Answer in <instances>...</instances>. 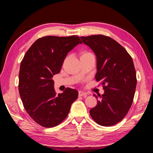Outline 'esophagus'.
I'll list each match as a JSON object with an SVG mask.
<instances>
[{"instance_id": "esophagus-1", "label": "esophagus", "mask_w": 153, "mask_h": 153, "mask_svg": "<svg viewBox=\"0 0 153 153\" xmlns=\"http://www.w3.org/2000/svg\"><path fill=\"white\" fill-rule=\"evenodd\" d=\"M87 93L83 91H79V97H83V96H86Z\"/></svg>"}]
</instances>
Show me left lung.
Instances as JSON below:
<instances>
[{
	"mask_svg": "<svg viewBox=\"0 0 153 153\" xmlns=\"http://www.w3.org/2000/svg\"><path fill=\"white\" fill-rule=\"evenodd\" d=\"M97 57V81H101L104 94H94L97 105L90 111L93 120L102 126L120 122L132 104L136 88V73L131 56L122 46L103 35L82 36Z\"/></svg>",
	"mask_w": 153,
	"mask_h": 153,
	"instance_id": "8db88e82",
	"label": "left lung"
}]
</instances>
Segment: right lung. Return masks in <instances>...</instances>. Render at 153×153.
Listing matches in <instances>:
<instances>
[{
  "label": "right lung",
  "mask_w": 153,
  "mask_h": 153,
  "mask_svg": "<svg viewBox=\"0 0 153 153\" xmlns=\"http://www.w3.org/2000/svg\"><path fill=\"white\" fill-rule=\"evenodd\" d=\"M82 43L76 36H48L36 40L25 53L19 69V95L26 112L39 125H59L77 98L78 92L70 88L56 94L52 77L60 72L67 53Z\"/></svg>",
  "instance_id": "1"
}]
</instances>
